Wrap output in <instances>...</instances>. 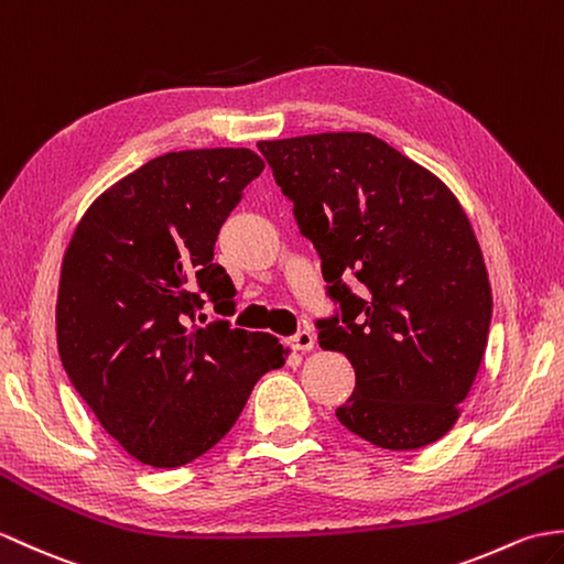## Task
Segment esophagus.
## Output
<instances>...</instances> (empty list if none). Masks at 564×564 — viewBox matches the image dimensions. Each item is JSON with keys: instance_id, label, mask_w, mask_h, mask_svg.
Wrapping results in <instances>:
<instances>
[{"instance_id": "1", "label": "esophagus", "mask_w": 564, "mask_h": 564, "mask_svg": "<svg viewBox=\"0 0 564 564\" xmlns=\"http://www.w3.org/2000/svg\"><path fill=\"white\" fill-rule=\"evenodd\" d=\"M285 344L291 346L293 350H312L314 348V334L303 329V332H297V334H293L291 338H288Z\"/></svg>"}]
</instances>
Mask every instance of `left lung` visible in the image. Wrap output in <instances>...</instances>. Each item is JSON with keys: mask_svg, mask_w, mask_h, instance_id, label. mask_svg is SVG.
<instances>
[{"mask_svg": "<svg viewBox=\"0 0 564 564\" xmlns=\"http://www.w3.org/2000/svg\"><path fill=\"white\" fill-rule=\"evenodd\" d=\"M322 259L319 346L356 370L336 417L382 449H421L459 417L488 346L492 295L456 196L387 141L329 132L259 141ZM356 278L357 291L345 283Z\"/></svg>", "mask_w": 564, "mask_h": 564, "instance_id": "left-lung-1", "label": "left lung"}]
</instances>
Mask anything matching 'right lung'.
<instances>
[{
    "label": "right lung",
    "mask_w": 564,
    "mask_h": 564,
    "mask_svg": "<svg viewBox=\"0 0 564 564\" xmlns=\"http://www.w3.org/2000/svg\"><path fill=\"white\" fill-rule=\"evenodd\" d=\"M261 170L250 149L159 155L90 204L64 254V372L141 464L199 459L228 435L259 377L285 362L271 334L228 319L196 324L204 305L235 314V285L214 264V245Z\"/></svg>",
    "instance_id": "1"
}]
</instances>
